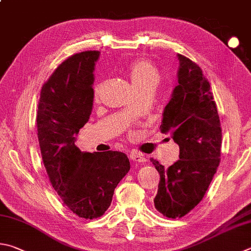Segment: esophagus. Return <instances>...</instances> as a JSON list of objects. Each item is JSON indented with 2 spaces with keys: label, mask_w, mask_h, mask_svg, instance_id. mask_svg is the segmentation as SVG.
<instances>
[{
  "label": "esophagus",
  "mask_w": 251,
  "mask_h": 251,
  "mask_svg": "<svg viewBox=\"0 0 251 251\" xmlns=\"http://www.w3.org/2000/svg\"><path fill=\"white\" fill-rule=\"evenodd\" d=\"M129 158H130V160H131V161H134V162H138V163L146 161V158H145V156H143V154L139 153V152H137V151H134V150L129 153Z\"/></svg>",
  "instance_id": "34e87169"
}]
</instances>
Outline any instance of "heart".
I'll return each mask as SVG.
<instances>
[{
	"label": "heart",
	"instance_id": "b5f03b06",
	"mask_svg": "<svg viewBox=\"0 0 251 251\" xmlns=\"http://www.w3.org/2000/svg\"><path fill=\"white\" fill-rule=\"evenodd\" d=\"M126 71L136 89L151 83L156 84L159 80V71L157 67L149 59L146 58H138L129 62L128 66L126 67ZM100 90H101V85L98 84L93 91L95 99L99 98Z\"/></svg>",
	"mask_w": 251,
	"mask_h": 251
}]
</instances>
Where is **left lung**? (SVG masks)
Wrapping results in <instances>:
<instances>
[{"mask_svg":"<svg viewBox=\"0 0 251 251\" xmlns=\"http://www.w3.org/2000/svg\"><path fill=\"white\" fill-rule=\"evenodd\" d=\"M177 85L163 112L162 133L179 145V160L160 175L154 207L168 218H181L202 201L221 162L222 128L211 85L197 63L177 54Z\"/></svg>","mask_w":251,"mask_h":251,"instance_id":"obj_1","label":"left lung"}]
</instances>
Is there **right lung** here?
<instances>
[{
    "label": "right lung",
    "instance_id": "add662e5",
    "mask_svg": "<svg viewBox=\"0 0 251 251\" xmlns=\"http://www.w3.org/2000/svg\"><path fill=\"white\" fill-rule=\"evenodd\" d=\"M100 51L75 53L45 82L37 110V136L50 183L63 204L85 220L102 216L114 190L130 169L120 151L82 152L75 136L93 105V70Z\"/></svg>",
    "mask_w": 251,
    "mask_h": 251
}]
</instances>
